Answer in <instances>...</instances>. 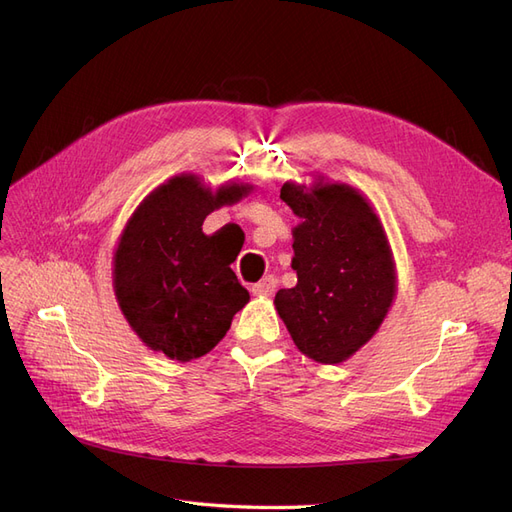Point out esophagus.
I'll return each mask as SVG.
<instances>
[{
	"label": "esophagus",
	"mask_w": 512,
	"mask_h": 512,
	"mask_svg": "<svg viewBox=\"0 0 512 512\" xmlns=\"http://www.w3.org/2000/svg\"><path fill=\"white\" fill-rule=\"evenodd\" d=\"M275 288H277V280H275L273 275H267V277H262L258 284L252 286V292L258 294V297H271V294L275 292Z\"/></svg>",
	"instance_id": "esophagus-1"
}]
</instances>
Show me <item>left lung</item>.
<instances>
[{
	"label": "left lung",
	"mask_w": 512,
	"mask_h": 512,
	"mask_svg": "<svg viewBox=\"0 0 512 512\" xmlns=\"http://www.w3.org/2000/svg\"><path fill=\"white\" fill-rule=\"evenodd\" d=\"M280 198L301 224L292 230L297 286L275 309L305 356L342 363L380 329L397 292L391 245L367 198L346 183H284Z\"/></svg>",
	"instance_id": "1"
}]
</instances>
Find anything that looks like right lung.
I'll use <instances>...</instances> for the list:
<instances>
[{"instance_id": "obj_1", "label": "right lung", "mask_w": 512, "mask_h": 512, "mask_svg": "<svg viewBox=\"0 0 512 512\" xmlns=\"http://www.w3.org/2000/svg\"><path fill=\"white\" fill-rule=\"evenodd\" d=\"M252 185L211 188L177 175L132 213L113 258V286L123 316L143 344L168 359L192 361L211 352L232 316L250 301L220 235H205L207 215L235 205Z\"/></svg>"}]
</instances>
